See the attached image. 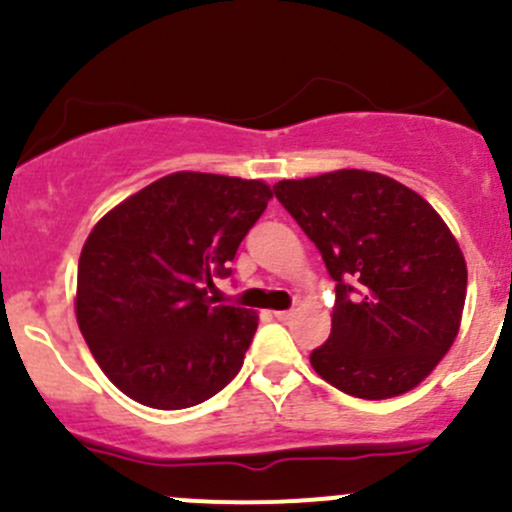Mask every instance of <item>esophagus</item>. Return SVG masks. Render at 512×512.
<instances>
[{"instance_id":"obj_1","label":"esophagus","mask_w":512,"mask_h":512,"mask_svg":"<svg viewBox=\"0 0 512 512\" xmlns=\"http://www.w3.org/2000/svg\"><path fill=\"white\" fill-rule=\"evenodd\" d=\"M275 317L280 319V322H289V319L294 317V312L292 309H280V312H275Z\"/></svg>"}]
</instances>
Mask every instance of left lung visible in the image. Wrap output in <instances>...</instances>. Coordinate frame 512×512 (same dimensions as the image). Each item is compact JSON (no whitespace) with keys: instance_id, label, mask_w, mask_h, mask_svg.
I'll return each instance as SVG.
<instances>
[{"instance_id":"obj_1","label":"left lung","mask_w":512,"mask_h":512,"mask_svg":"<svg viewBox=\"0 0 512 512\" xmlns=\"http://www.w3.org/2000/svg\"><path fill=\"white\" fill-rule=\"evenodd\" d=\"M272 190L337 282L332 334L309 354L314 371L369 401L421 384L451 349L466 302V260L441 215L369 170L280 180Z\"/></svg>"}]
</instances>
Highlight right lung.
I'll use <instances>...</instances> for the list:
<instances>
[{
	"label": "right lung",
	"mask_w": 512,
	"mask_h": 512,
	"mask_svg": "<svg viewBox=\"0 0 512 512\" xmlns=\"http://www.w3.org/2000/svg\"><path fill=\"white\" fill-rule=\"evenodd\" d=\"M272 200L262 180L173 173L103 215L79 257L76 319L133 401L203 404L240 371L257 312L208 297Z\"/></svg>",
	"instance_id": "obj_1"
}]
</instances>
